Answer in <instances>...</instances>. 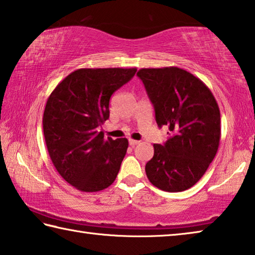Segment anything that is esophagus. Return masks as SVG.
<instances>
[{"label": "esophagus", "instance_id": "1", "mask_svg": "<svg viewBox=\"0 0 255 255\" xmlns=\"http://www.w3.org/2000/svg\"><path fill=\"white\" fill-rule=\"evenodd\" d=\"M137 144H139V140H135V139H129V145L130 146H135V145H137Z\"/></svg>", "mask_w": 255, "mask_h": 255}]
</instances>
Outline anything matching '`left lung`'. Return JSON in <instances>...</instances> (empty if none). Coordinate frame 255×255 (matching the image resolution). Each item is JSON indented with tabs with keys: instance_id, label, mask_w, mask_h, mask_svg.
I'll return each mask as SVG.
<instances>
[{
	"instance_id": "left-lung-1",
	"label": "left lung",
	"mask_w": 255,
	"mask_h": 255,
	"mask_svg": "<svg viewBox=\"0 0 255 255\" xmlns=\"http://www.w3.org/2000/svg\"><path fill=\"white\" fill-rule=\"evenodd\" d=\"M137 75L153 103L158 127L173 132L164 145H153L146 175L163 191H184L202 178L218 150L217 101L204 82L182 68H141Z\"/></svg>"
}]
</instances>
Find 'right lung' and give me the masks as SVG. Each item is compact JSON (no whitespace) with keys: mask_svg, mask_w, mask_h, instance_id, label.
I'll list each match as a JSON object with an SVG mask.
<instances>
[{"mask_svg":"<svg viewBox=\"0 0 255 255\" xmlns=\"http://www.w3.org/2000/svg\"><path fill=\"white\" fill-rule=\"evenodd\" d=\"M136 68H80L47 100L42 127L54 166L72 187L97 192L114 183L128 148L127 138H105L99 126L109 118L114 92Z\"/></svg>","mask_w":255,"mask_h":255,"instance_id":"1","label":"right lung"}]
</instances>
